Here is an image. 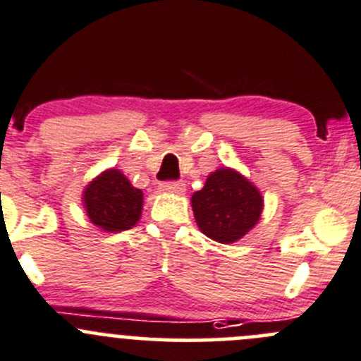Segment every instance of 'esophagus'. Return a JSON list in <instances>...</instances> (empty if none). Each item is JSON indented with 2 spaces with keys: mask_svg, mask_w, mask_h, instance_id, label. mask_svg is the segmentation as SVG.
<instances>
[{
  "mask_svg": "<svg viewBox=\"0 0 361 361\" xmlns=\"http://www.w3.org/2000/svg\"><path fill=\"white\" fill-rule=\"evenodd\" d=\"M185 190H187V185L183 181H167V183L160 185V192H164V194L183 195Z\"/></svg>",
  "mask_w": 361,
  "mask_h": 361,
  "instance_id": "esophagus-1",
  "label": "esophagus"
}]
</instances>
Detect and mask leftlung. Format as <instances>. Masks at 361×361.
I'll use <instances>...</instances> for the list:
<instances>
[{"label":"left lung","instance_id":"1","mask_svg":"<svg viewBox=\"0 0 361 361\" xmlns=\"http://www.w3.org/2000/svg\"><path fill=\"white\" fill-rule=\"evenodd\" d=\"M190 202L199 231L221 245L245 238L264 211L260 190L232 167L213 171Z\"/></svg>","mask_w":361,"mask_h":361}]
</instances>
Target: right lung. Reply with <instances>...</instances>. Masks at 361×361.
I'll use <instances>...</instances> for the list:
<instances>
[{
	"label": "right lung",
	"instance_id": "add662e5",
	"mask_svg": "<svg viewBox=\"0 0 361 361\" xmlns=\"http://www.w3.org/2000/svg\"><path fill=\"white\" fill-rule=\"evenodd\" d=\"M89 220L104 232L129 231L140 221L143 211V192L133 187L120 169L110 167L97 174L82 194Z\"/></svg>",
	"mask_w": 361,
	"mask_h": 361
}]
</instances>
